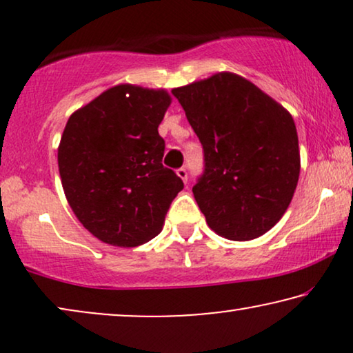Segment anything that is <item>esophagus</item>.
Returning <instances> with one entry per match:
<instances>
[{"label": "esophagus", "mask_w": 353, "mask_h": 353, "mask_svg": "<svg viewBox=\"0 0 353 353\" xmlns=\"http://www.w3.org/2000/svg\"><path fill=\"white\" fill-rule=\"evenodd\" d=\"M176 175L178 176H180L181 178V180L183 181H188V170H186V168L185 167H181V168H178V170H176Z\"/></svg>", "instance_id": "34e87169"}]
</instances>
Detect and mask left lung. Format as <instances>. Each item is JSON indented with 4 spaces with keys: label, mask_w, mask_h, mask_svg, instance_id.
Instances as JSON below:
<instances>
[{
    "label": "left lung",
    "mask_w": 353,
    "mask_h": 353,
    "mask_svg": "<svg viewBox=\"0 0 353 353\" xmlns=\"http://www.w3.org/2000/svg\"><path fill=\"white\" fill-rule=\"evenodd\" d=\"M172 93L204 148L205 170L192 192L207 225L231 241L267 233L288 210L301 173L292 115L233 72Z\"/></svg>",
    "instance_id": "8db88e82"
}]
</instances>
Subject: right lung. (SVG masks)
<instances>
[{"mask_svg":"<svg viewBox=\"0 0 353 353\" xmlns=\"http://www.w3.org/2000/svg\"><path fill=\"white\" fill-rule=\"evenodd\" d=\"M172 103L167 90L122 83L77 109L57 148L61 183L72 212L94 238L117 248L141 245L162 231L183 190L162 165L159 134Z\"/></svg>","mask_w":353,"mask_h":353,"instance_id":"1","label":"right lung"}]
</instances>
